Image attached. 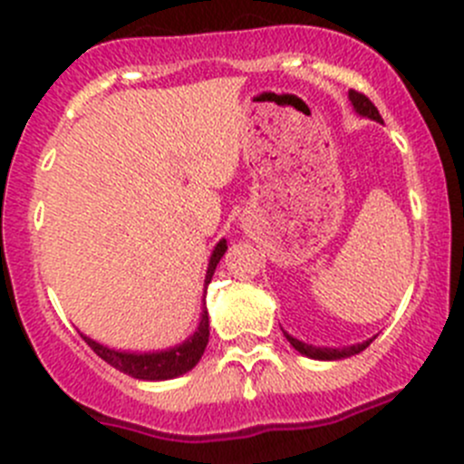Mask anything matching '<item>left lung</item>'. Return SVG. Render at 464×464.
<instances>
[{"label":"left lung","instance_id":"8db88e82","mask_svg":"<svg viewBox=\"0 0 464 464\" xmlns=\"http://www.w3.org/2000/svg\"><path fill=\"white\" fill-rule=\"evenodd\" d=\"M348 98L350 102H353V110L357 111L359 116H366V119L371 121H377V123H383L382 116H379L377 107L372 105L371 101H368L363 93L354 92V89H350L348 92ZM283 334L287 336V341L292 343L294 350H298V353L303 354V357H310V359H319V362H336V359H348L353 357V354H359L362 350H366L368 345L372 343V339L363 341V343H353V345H343V348H319V345H312V343H305V341L296 339V336H292L289 332L283 330Z\"/></svg>","mask_w":464,"mask_h":464}]
</instances>
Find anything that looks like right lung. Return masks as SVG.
<instances>
[{"instance_id":"add662e5","label":"right lung","mask_w":464,"mask_h":464,"mask_svg":"<svg viewBox=\"0 0 464 464\" xmlns=\"http://www.w3.org/2000/svg\"><path fill=\"white\" fill-rule=\"evenodd\" d=\"M227 240H219L215 245L213 254L208 258V269H206L204 278V298H202V314H199V325L193 334L188 336L181 343L172 345L166 350H150V353H134V350H116L110 345H102L98 341H93L92 336L82 334V339L87 341L89 348L98 354L101 359H105L110 366H114L116 371L125 372V375L141 379V382H166V379H175L186 375L188 371H193L198 366V362L202 359L206 343H208V310H206V287H208L210 278L215 274V266L222 260V256L227 254Z\"/></svg>"}]
</instances>
